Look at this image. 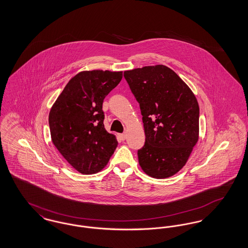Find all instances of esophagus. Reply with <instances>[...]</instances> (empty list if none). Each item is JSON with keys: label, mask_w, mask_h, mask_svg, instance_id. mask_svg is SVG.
Listing matches in <instances>:
<instances>
[{"label": "esophagus", "mask_w": 248, "mask_h": 248, "mask_svg": "<svg viewBox=\"0 0 248 248\" xmlns=\"http://www.w3.org/2000/svg\"><path fill=\"white\" fill-rule=\"evenodd\" d=\"M119 138H120L121 140L124 141V140L126 139V135H125V134H120V135H119Z\"/></svg>", "instance_id": "34e87169"}]
</instances>
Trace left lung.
<instances>
[{
  "instance_id": "left-lung-1",
  "label": "left lung",
  "mask_w": 248,
  "mask_h": 248,
  "mask_svg": "<svg viewBox=\"0 0 248 248\" xmlns=\"http://www.w3.org/2000/svg\"><path fill=\"white\" fill-rule=\"evenodd\" d=\"M140 103L145 144L139 163L150 177L165 178L187 163L199 138V105L189 86L164 65L124 72Z\"/></svg>"
}]
</instances>
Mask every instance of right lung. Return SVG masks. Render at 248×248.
<instances>
[{"instance_id":"right-lung-1","label":"right lung","mask_w":248,"mask_h":248,"mask_svg":"<svg viewBox=\"0 0 248 248\" xmlns=\"http://www.w3.org/2000/svg\"><path fill=\"white\" fill-rule=\"evenodd\" d=\"M122 78V71H82L67 83L50 110L52 142L82 174L99 172L117 148L115 136L104 127L102 104Z\"/></svg>"}]
</instances>
